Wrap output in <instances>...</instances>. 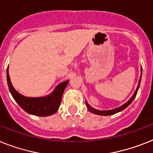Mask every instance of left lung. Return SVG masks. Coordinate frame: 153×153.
Listing matches in <instances>:
<instances>
[{
  "label": "left lung",
  "mask_w": 153,
  "mask_h": 153,
  "mask_svg": "<svg viewBox=\"0 0 153 153\" xmlns=\"http://www.w3.org/2000/svg\"><path fill=\"white\" fill-rule=\"evenodd\" d=\"M142 68H141V76H140V79L139 81H138V85H137V88H136V91L134 92V94H133V96L131 97L130 98L129 101H127L125 104H123V105H121L120 106L119 108H114V109H111V110H107V111H102V110H98V109H95V108H92L91 105H88V103L86 102V105H87V108L89 111H90L91 113H94V114H97V115H100V116H109V115H113L115 114V113H119L120 111L123 110L124 108H127L130 104H131V102H133V100L134 99V98L136 97V94L137 93V91H138V88H139V86H140V83H141V79H142Z\"/></svg>",
  "instance_id": "left-lung-1"
}]
</instances>
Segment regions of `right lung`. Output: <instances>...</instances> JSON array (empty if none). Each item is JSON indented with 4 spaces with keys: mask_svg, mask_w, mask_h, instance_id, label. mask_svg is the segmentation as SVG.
Listing matches in <instances>:
<instances>
[{
    "mask_svg": "<svg viewBox=\"0 0 153 153\" xmlns=\"http://www.w3.org/2000/svg\"><path fill=\"white\" fill-rule=\"evenodd\" d=\"M7 81L11 95L19 106L26 113L39 117H48L56 113L61 104L63 92L69 83V80H66L59 84L54 91L48 96L29 98L19 94L13 88L8 74V67L7 69Z\"/></svg>",
    "mask_w": 153,
    "mask_h": 153,
    "instance_id": "right-lung-1",
    "label": "right lung"
}]
</instances>
